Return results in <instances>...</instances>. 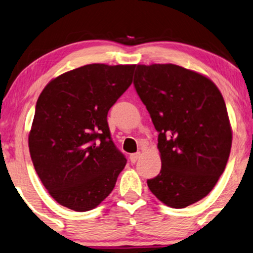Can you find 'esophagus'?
<instances>
[{
    "label": "esophagus",
    "instance_id": "esophagus-1",
    "mask_svg": "<svg viewBox=\"0 0 253 253\" xmlns=\"http://www.w3.org/2000/svg\"><path fill=\"white\" fill-rule=\"evenodd\" d=\"M139 156H141V152H136V154H131L130 155V162L131 163H136L137 160L139 158Z\"/></svg>",
    "mask_w": 253,
    "mask_h": 253
}]
</instances>
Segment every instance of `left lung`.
I'll list each match as a JSON object with an SVG mask.
<instances>
[{
  "label": "left lung",
  "instance_id": "left-lung-1",
  "mask_svg": "<svg viewBox=\"0 0 253 253\" xmlns=\"http://www.w3.org/2000/svg\"><path fill=\"white\" fill-rule=\"evenodd\" d=\"M133 85L158 131L161 172L148 179L162 203L183 209L209 195L232 144L225 102L204 75L176 64H138Z\"/></svg>",
  "mask_w": 253,
  "mask_h": 253
}]
</instances>
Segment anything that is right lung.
<instances>
[{"instance_id":"add662e5","label":"right lung","mask_w":253,"mask_h":253,"mask_svg":"<svg viewBox=\"0 0 253 253\" xmlns=\"http://www.w3.org/2000/svg\"><path fill=\"white\" fill-rule=\"evenodd\" d=\"M135 65L88 64L51 80L29 132L37 174L58 204L84 212L114 190L126 158L111 139L108 111L132 83Z\"/></svg>"}]
</instances>
